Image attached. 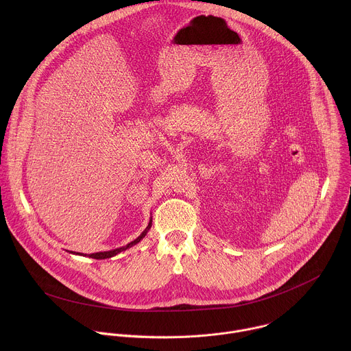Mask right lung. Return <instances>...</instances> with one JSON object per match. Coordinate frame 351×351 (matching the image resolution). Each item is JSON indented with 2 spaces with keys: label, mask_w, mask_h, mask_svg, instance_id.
Instances as JSON below:
<instances>
[{
  "label": "right lung",
  "mask_w": 351,
  "mask_h": 351,
  "mask_svg": "<svg viewBox=\"0 0 351 351\" xmlns=\"http://www.w3.org/2000/svg\"><path fill=\"white\" fill-rule=\"evenodd\" d=\"M152 225H153V219H149V223H148V226L144 229V232L136 239V240H133V241H130L129 244H126V245H123V247H119V248H115V250H110V252H99V253H93V254H80V253H77V254H80V256H87V257H90V258H94V260H106V258H111V257H114V256H117V254H119L121 252H125V250H128V248H130L132 245H134V244H137L145 234H147V232L149 230V228H152ZM72 253V252H71Z\"/></svg>",
  "instance_id": "1"
}]
</instances>
